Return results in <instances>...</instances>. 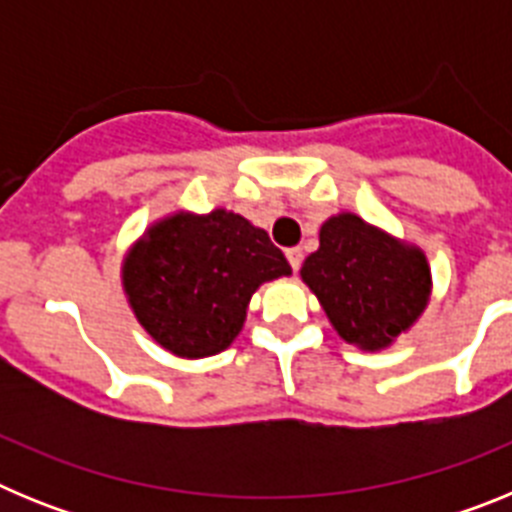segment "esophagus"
I'll return each instance as SVG.
<instances>
[{"label":"esophagus","mask_w":512,"mask_h":512,"mask_svg":"<svg viewBox=\"0 0 512 512\" xmlns=\"http://www.w3.org/2000/svg\"><path fill=\"white\" fill-rule=\"evenodd\" d=\"M287 261H289V266H292V269H300V264H302V248H287Z\"/></svg>","instance_id":"esophagus-1"}]
</instances>
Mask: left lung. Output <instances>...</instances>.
<instances>
[{"instance_id":"obj_1","label":"left lung","mask_w":512,"mask_h":512,"mask_svg":"<svg viewBox=\"0 0 512 512\" xmlns=\"http://www.w3.org/2000/svg\"><path fill=\"white\" fill-rule=\"evenodd\" d=\"M338 336L364 351L387 348L420 318L431 297L423 251L343 212L320 228V248L302 264Z\"/></svg>"}]
</instances>
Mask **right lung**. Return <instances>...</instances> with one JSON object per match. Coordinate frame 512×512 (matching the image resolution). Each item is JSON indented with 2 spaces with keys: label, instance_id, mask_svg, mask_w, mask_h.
Returning a JSON list of instances; mask_svg holds the SVG:
<instances>
[{
  "label": "right lung",
  "instance_id": "1",
  "mask_svg": "<svg viewBox=\"0 0 512 512\" xmlns=\"http://www.w3.org/2000/svg\"><path fill=\"white\" fill-rule=\"evenodd\" d=\"M287 274L284 253L246 217L176 212L130 248L122 287L158 346L182 359H205L241 333L253 292Z\"/></svg>",
  "mask_w": 512,
  "mask_h": 512
}]
</instances>
